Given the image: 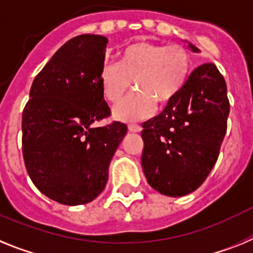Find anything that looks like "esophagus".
<instances>
[{"label": "esophagus", "instance_id": "1", "mask_svg": "<svg viewBox=\"0 0 253 253\" xmlns=\"http://www.w3.org/2000/svg\"><path fill=\"white\" fill-rule=\"evenodd\" d=\"M141 127L139 125H129L128 126V131L129 132H133V133H137V132H141Z\"/></svg>", "mask_w": 253, "mask_h": 253}]
</instances>
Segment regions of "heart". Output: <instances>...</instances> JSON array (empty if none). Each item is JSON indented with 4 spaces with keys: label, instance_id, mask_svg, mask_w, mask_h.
<instances>
[{
    "label": "heart",
    "instance_id": "heart-1",
    "mask_svg": "<svg viewBox=\"0 0 253 253\" xmlns=\"http://www.w3.org/2000/svg\"><path fill=\"white\" fill-rule=\"evenodd\" d=\"M192 70V60L181 45L133 42L118 53V65L107 63L99 74L103 96L122 102L132 85L136 93L114 109L116 120L133 122L150 117L155 105L164 108L178 96Z\"/></svg>",
    "mask_w": 253,
    "mask_h": 253
}]
</instances>
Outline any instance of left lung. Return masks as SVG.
Here are the masks:
<instances>
[{"label":"left lung","mask_w":253,"mask_h":253,"mask_svg":"<svg viewBox=\"0 0 253 253\" xmlns=\"http://www.w3.org/2000/svg\"><path fill=\"white\" fill-rule=\"evenodd\" d=\"M188 48L200 52L191 43ZM228 116L223 75L214 63L199 66L178 96L142 124L141 167L151 187L170 197L197 190L218 160Z\"/></svg>","instance_id":"1"}]
</instances>
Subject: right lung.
Listing matches in <instances>:
<instances>
[{
    "instance_id": "1",
    "label": "right lung",
    "mask_w": 253,
    "mask_h": 253,
    "mask_svg": "<svg viewBox=\"0 0 253 253\" xmlns=\"http://www.w3.org/2000/svg\"><path fill=\"white\" fill-rule=\"evenodd\" d=\"M108 39L83 34L66 42L35 76L23 112V155L30 179L63 205L93 201L127 126L93 127L111 114L100 89Z\"/></svg>"
}]
</instances>
